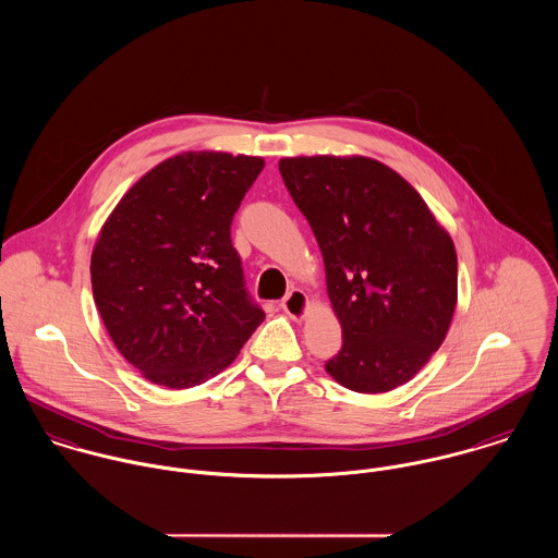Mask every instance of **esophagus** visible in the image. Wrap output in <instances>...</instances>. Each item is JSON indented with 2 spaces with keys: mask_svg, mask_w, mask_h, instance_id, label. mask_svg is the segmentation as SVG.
I'll list each match as a JSON object with an SVG mask.
<instances>
[{
  "mask_svg": "<svg viewBox=\"0 0 558 558\" xmlns=\"http://www.w3.org/2000/svg\"><path fill=\"white\" fill-rule=\"evenodd\" d=\"M281 310L294 319H303L307 316L310 310V299L303 290H292L283 301H281Z\"/></svg>",
  "mask_w": 558,
  "mask_h": 558,
  "instance_id": "esophagus-1",
  "label": "esophagus"
}]
</instances>
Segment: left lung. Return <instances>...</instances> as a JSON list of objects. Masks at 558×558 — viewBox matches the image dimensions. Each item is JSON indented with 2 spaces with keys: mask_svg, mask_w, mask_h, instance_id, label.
Listing matches in <instances>:
<instances>
[{
  "mask_svg": "<svg viewBox=\"0 0 558 558\" xmlns=\"http://www.w3.org/2000/svg\"><path fill=\"white\" fill-rule=\"evenodd\" d=\"M307 217L343 345L324 367L345 389L387 393L440 348L458 305L449 232L398 171L369 157L279 160Z\"/></svg>",
  "mask_w": 558,
  "mask_h": 558,
  "instance_id": "8db88e82",
  "label": "left lung"
}]
</instances>
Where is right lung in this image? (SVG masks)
Returning <instances> with one entry per match:
<instances>
[{
  "label": "right lung",
  "instance_id": "add662e5",
  "mask_svg": "<svg viewBox=\"0 0 558 558\" xmlns=\"http://www.w3.org/2000/svg\"><path fill=\"white\" fill-rule=\"evenodd\" d=\"M264 159L182 153L142 175L100 228L92 292L120 354L146 380L191 389L223 372L264 312L230 226Z\"/></svg>",
  "mask_w": 558,
  "mask_h": 558
}]
</instances>
